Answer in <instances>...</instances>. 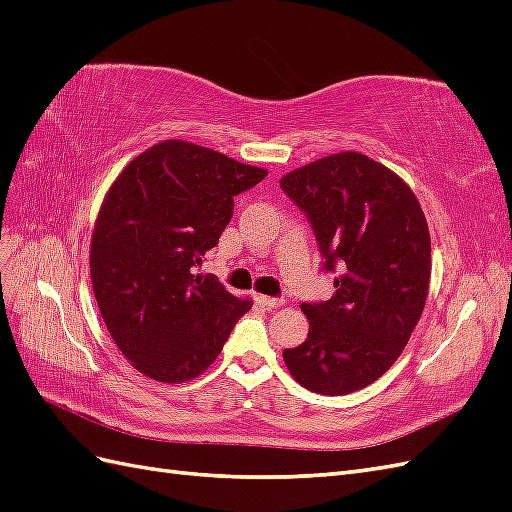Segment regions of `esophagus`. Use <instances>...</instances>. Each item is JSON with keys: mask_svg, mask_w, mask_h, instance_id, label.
I'll return each mask as SVG.
<instances>
[{"mask_svg": "<svg viewBox=\"0 0 512 512\" xmlns=\"http://www.w3.org/2000/svg\"><path fill=\"white\" fill-rule=\"evenodd\" d=\"M256 301L260 303V305H265L267 309H277V307H282L284 305V299H275V297H256Z\"/></svg>", "mask_w": 512, "mask_h": 512, "instance_id": "34e87169", "label": "esophagus"}]
</instances>
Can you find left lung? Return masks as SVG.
Returning <instances> with one entry per match:
<instances>
[{
    "label": "left lung",
    "instance_id": "8db88e82",
    "mask_svg": "<svg viewBox=\"0 0 512 512\" xmlns=\"http://www.w3.org/2000/svg\"><path fill=\"white\" fill-rule=\"evenodd\" d=\"M307 213L335 294L301 303L307 339L284 350L307 391L348 395L376 382L404 352L421 320L431 277V239L421 203L391 168L363 153L320 158L280 179Z\"/></svg>",
    "mask_w": 512,
    "mask_h": 512
}]
</instances>
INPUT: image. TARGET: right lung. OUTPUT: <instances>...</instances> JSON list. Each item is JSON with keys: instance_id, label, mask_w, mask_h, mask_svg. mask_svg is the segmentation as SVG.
Segmentation results:
<instances>
[{"instance_id": "obj_1", "label": "right lung", "mask_w": 512, "mask_h": 512, "mask_svg": "<svg viewBox=\"0 0 512 512\" xmlns=\"http://www.w3.org/2000/svg\"><path fill=\"white\" fill-rule=\"evenodd\" d=\"M267 173L188 141H162L106 192L91 235V286L113 342L151 380L203 374L252 309V299L194 267L218 245L232 196Z\"/></svg>"}]
</instances>
